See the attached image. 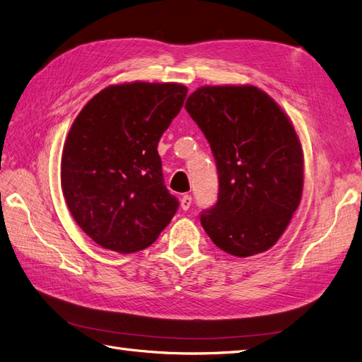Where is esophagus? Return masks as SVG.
Masks as SVG:
<instances>
[{
  "label": "esophagus",
  "instance_id": "34e87169",
  "mask_svg": "<svg viewBox=\"0 0 362 362\" xmlns=\"http://www.w3.org/2000/svg\"><path fill=\"white\" fill-rule=\"evenodd\" d=\"M190 206H192V196L184 194L181 198V208H182V210H189Z\"/></svg>",
  "mask_w": 362,
  "mask_h": 362
}]
</instances>
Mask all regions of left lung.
<instances>
[{
    "label": "left lung",
    "instance_id": "obj_1",
    "mask_svg": "<svg viewBox=\"0 0 362 362\" xmlns=\"http://www.w3.org/2000/svg\"><path fill=\"white\" fill-rule=\"evenodd\" d=\"M210 144L217 202L201 213L213 243L234 257L275 245L300 204L303 152L288 116L255 86H204L185 103Z\"/></svg>",
    "mask_w": 362,
    "mask_h": 362
}]
</instances>
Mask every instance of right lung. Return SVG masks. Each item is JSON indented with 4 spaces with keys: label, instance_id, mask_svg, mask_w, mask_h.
Listing matches in <instances>:
<instances>
[{
    "label": "right lung",
    "instance_id": "obj_1",
    "mask_svg": "<svg viewBox=\"0 0 362 362\" xmlns=\"http://www.w3.org/2000/svg\"><path fill=\"white\" fill-rule=\"evenodd\" d=\"M187 96L177 83L108 86L75 117L62 190L75 222L119 254L151 246L178 210L164 185L158 141Z\"/></svg>",
    "mask_w": 362,
    "mask_h": 362
}]
</instances>
